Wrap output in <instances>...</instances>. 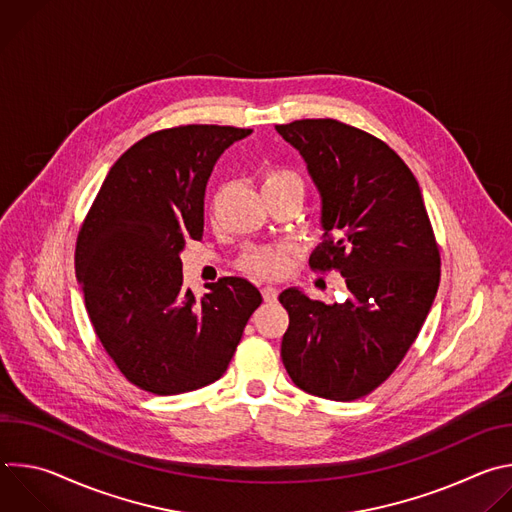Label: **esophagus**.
Segmentation results:
<instances>
[{
  "label": "esophagus",
  "instance_id": "1",
  "mask_svg": "<svg viewBox=\"0 0 512 512\" xmlns=\"http://www.w3.org/2000/svg\"><path fill=\"white\" fill-rule=\"evenodd\" d=\"M261 296H263L265 302H275L277 300V289L271 287V285H265V287H261Z\"/></svg>",
  "mask_w": 512,
  "mask_h": 512
}]
</instances>
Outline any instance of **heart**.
<instances>
[{
  "label": "heart",
  "instance_id": "obj_1",
  "mask_svg": "<svg viewBox=\"0 0 512 512\" xmlns=\"http://www.w3.org/2000/svg\"><path fill=\"white\" fill-rule=\"evenodd\" d=\"M261 184H263V194H271L277 190H285V188H298L302 190V178L298 176V172L289 170V168H281V166H269L263 170L261 176ZM289 263V253L281 247H255L245 251V255L239 261V267L245 273L257 275V277H279Z\"/></svg>",
  "mask_w": 512,
  "mask_h": 512
}]
</instances>
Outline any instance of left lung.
<instances>
[{
    "label": "left lung",
    "instance_id": "left-lung-1",
    "mask_svg": "<svg viewBox=\"0 0 512 512\" xmlns=\"http://www.w3.org/2000/svg\"><path fill=\"white\" fill-rule=\"evenodd\" d=\"M275 129L322 198L324 241L310 267L338 271L348 287L332 306L281 291L283 367L310 395L354 401L383 385L415 342L440 287V247L413 172L385 141L336 119Z\"/></svg>",
    "mask_w": 512,
    "mask_h": 512
}]
</instances>
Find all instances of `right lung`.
<instances>
[{
	"label": "right lung",
	"instance_id": "right-lung-1",
	"mask_svg": "<svg viewBox=\"0 0 512 512\" xmlns=\"http://www.w3.org/2000/svg\"><path fill=\"white\" fill-rule=\"evenodd\" d=\"M253 129L180 125L145 135L113 164L77 237L85 308L123 377L154 395L221 379L259 289L243 277L184 289L180 253L202 239L204 190L221 154Z\"/></svg>",
	"mask_w": 512,
	"mask_h": 512
}]
</instances>
